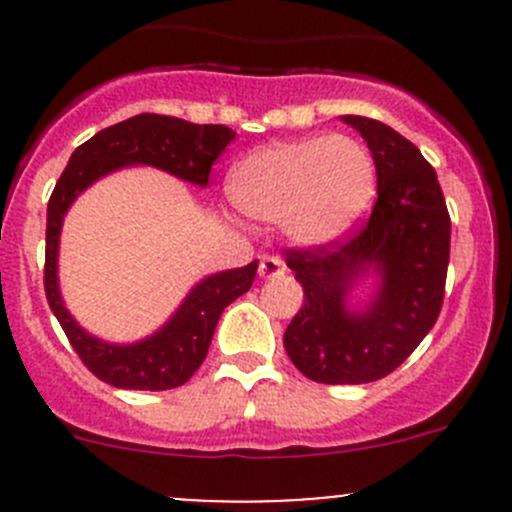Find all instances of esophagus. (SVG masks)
<instances>
[{"label":"esophagus","instance_id":"34e87169","mask_svg":"<svg viewBox=\"0 0 512 512\" xmlns=\"http://www.w3.org/2000/svg\"><path fill=\"white\" fill-rule=\"evenodd\" d=\"M285 262L280 260L277 255H262L260 257V277L262 280H272V277H282L285 275Z\"/></svg>","mask_w":512,"mask_h":512}]
</instances>
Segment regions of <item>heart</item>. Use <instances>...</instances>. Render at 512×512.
Wrapping results in <instances>:
<instances>
[{
    "label": "heart",
    "mask_w": 512,
    "mask_h": 512,
    "mask_svg": "<svg viewBox=\"0 0 512 512\" xmlns=\"http://www.w3.org/2000/svg\"><path fill=\"white\" fill-rule=\"evenodd\" d=\"M227 193L247 218L282 223L299 245H327L374 203V158L349 136L270 143L232 165Z\"/></svg>",
    "instance_id": "heart-1"
}]
</instances>
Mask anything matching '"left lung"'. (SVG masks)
Returning <instances> with one entry per match:
<instances>
[{
	"mask_svg": "<svg viewBox=\"0 0 512 512\" xmlns=\"http://www.w3.org/2000/svg\"><path fill=\"white\" fill-rule=\"evenodd\" d=\"M369 146L376 203L344 240L287 250L304 304L285 332L292 364L319 384H369L404 364L441 314L451 257V218L436 170L386 123L342 116ZM366 271L380 289L364 310L346 294Z\"/></svg>",
	"mask_w": 512,
	"mask_h": 512,
	"instance_id": "1",
	"label": "left lung"
}]
</instances>
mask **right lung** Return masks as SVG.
Returning a JSON list of instances; mask_svg holds the SVG:
<instances>
[{
  "label": "right lung",
  "mask_w": 512,
  "mask_h": 512,
  "mask_svg": "<svg viewBox=\"0 0 512 512\" xmlns=\"http://www.w3.org/2000/svg\"><path fill=\"white\" fill-rule=\"evenodd\" d=\"M232 138L235 131L227 126H198L183 118L141 113L103 128L94 138L81 143L71 153L61 178L56 180L46 208V302L86 369L116 389L165 391L183 386L203 364L223 309L252 287L257 260L198 282L183 299L178 312L143 342L108 344L84 332L61 299L56 262L66 210L91 183L123 165H153L205 188L210 168L230 146Z\"/></svg>",
  "instance_id": "add662e5"
}]
</instances>
